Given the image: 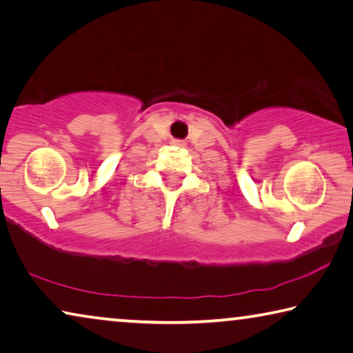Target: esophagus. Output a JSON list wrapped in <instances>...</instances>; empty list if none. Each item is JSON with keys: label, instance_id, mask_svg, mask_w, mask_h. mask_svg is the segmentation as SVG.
Returning <instances> with one entry per match:
<instances>
[{"label": "esophagus", "instance_id": "esophagus-1", "mask_svg": "<svg viewBox=\"0 0 353 353\" xmlns=\"http://www.w3.org/2000/svg\"><path fill=\"white\" fill-rule=\"evenodd\" d=\"M174 144H177V146H182V141H174Z\"/></svg>", "mask_w": 353, "mask_h": 353}]
</instances>
